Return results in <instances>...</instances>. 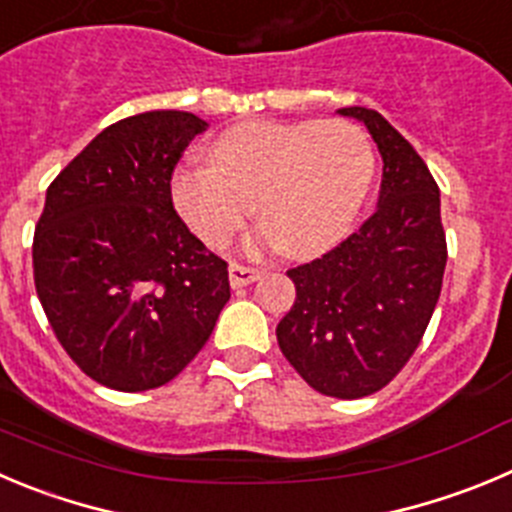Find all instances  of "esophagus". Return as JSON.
Masks as SVG:
<instances>
[{
  "mask_svg": "<svg viewBox=\"0 0 512 512\" xmlns=\"http://www.w3.org/2000/svg\"><path fill=\"white\" fill-rule=\"evenodd\" d=\"M260 275L262 270H257V267L240 265V262H232V265H229V283H232V288H245V285L255 283Z\"/></svg>",
  "mask_w": 512,
  "mask_h": 512,
  "instance_id": "1",
  "label": "esophagus"
}]
</instances>
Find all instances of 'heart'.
I'll list each match as a JSON object with an SVG mask.
<instances>
[{
  "mask_svg": "<svg viewBox=\"0 0 512 512\" xmlns=\"http://www.w3.org/2000/svg\"><path fill=\"white\" fill-rule=\"evenodd\" d=\"M209 154L212 166H181L171 179L176 209L209 247L232 242L257 212L265 229L252 245L318 255L348 232L376 174L369 131L346 118L237 123Z\"/></svg>",
  "mask_w": 512,
  "mask_h": 512,
  "instance_id": "obj_1",
  "label": "heart"
}]
</instances>
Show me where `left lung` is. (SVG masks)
<instances>
[{"mask_svg": "<svg viewBox=\"0 0 512 512\" xmlns=\"http://www.w3.org/2000/svg\"><path fill=\"white\" fill-rule=\"evenodd\" d=\"M338 113L364 123L379 146V207L331 252L288 270L295 303L275 333L315 391L361 399L417 351L442 290L447 240L439 186L412 143L371 108Z\"/></svg>", "mask_w": 512, "mask_h": 512, "instance_id": "left-lung-1", "label": "left lung"}]
</instances>
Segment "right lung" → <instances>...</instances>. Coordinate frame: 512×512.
I'll return each instance as SVG.
<instances>
[{"mask_svg": "<svg viewBox=\"0 0 512 512\" xmlns=\"http://www.w3.org/2000/svg\"><path fill=\"white\" fill-rule=\"evenodd\" d=\"M207 128L148 111L100 131L47 186L35 227V288L60 346L116 391L164 386L212 336L227 262L189 232L171 174Z\"/></svg>", "mask_w": 512, "mask_h": 512, "instance_id": "1", "label": "right lung"}]
</instances>
